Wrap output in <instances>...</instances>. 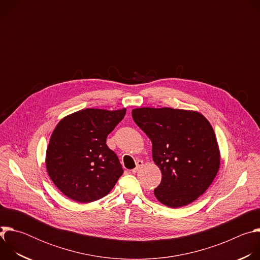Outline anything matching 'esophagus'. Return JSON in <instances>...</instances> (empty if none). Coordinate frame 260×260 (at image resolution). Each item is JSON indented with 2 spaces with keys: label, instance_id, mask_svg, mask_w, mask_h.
I'll list each match as a JSON object with an SVG mask.
<instances>
[{
  "label": "esophagus",
  "instance_id": "34e87169",
  "mask_svg": "<svg viewBox=\"0 0 260 260\" xmlns=\"http://www.w3.org/2000/svg\"><path fill=\"white\" fill-rule=\"evenodd\" d=\"M136 165H137V167L134 169V170H132V172L135 174V173H137L143 166H144V164H143V161L142 160H138L137 162H136Z\"/></svg>",
  "mask_w": 260,
  "mask_h": 260
}]
</instances>
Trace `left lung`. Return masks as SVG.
<instances>
[{"instance_id": "8db88e82", "label": "left lung", "mask_w": 260, "mask_h": 260, "mask_svg": "<svg viewBox=\"0 0 260 260\" xmlns=\"http://www.w3.org/2000/svg\"><path fill=\"white\" fill-rule=\"evenodd\" d=\"M137 125L152 143V158L161 172L155 198L165 206L180 208L200 198L220 168L214 129L198 111L173 108H137Z\"/></svg>"}]
</instances>
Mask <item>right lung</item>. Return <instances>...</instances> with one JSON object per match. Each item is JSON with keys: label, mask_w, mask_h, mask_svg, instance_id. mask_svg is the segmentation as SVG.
Wrapping results in <instances>:
<instances>
[{"label": "right lung", "mask_w": 260, "mask_h": 260, "mask_svg": "<svg viewBox=\"0 0 260 260\" xmlns=\"http://www.w3.org/2000/svg\"><path fill=\"white\" fill-rule=\"evenodd\" d=\"M125 112V108L113 111L87 108L57 123L45 161L50 179L66 197L84 204L112 190L123 170L106 139Z\"/></svg>", "instance_id": "1"}]
</instances>
